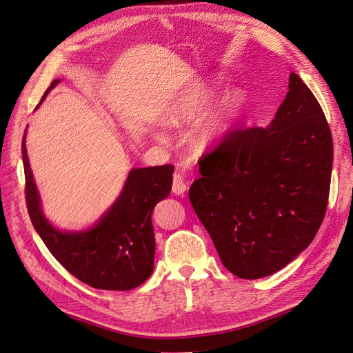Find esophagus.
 I'll list each match as a JSON object with an SVG mask.
<instances>
[{"instance_id": "34e87169", "label": "esophagus", "mask_w": 353, "mask_h": 353, "mask_svg": "<svg viewBox=\"0 0 353 353\" xmlns=\"http://www.w3.org/2000/svg\"><path fill=\"white\" fill-rule=\"evenodd\" d=\"M186 189H188V186L185 183L183 177H181V174H179V173L174 174V177H173V186H172L173 193H176V195H183V193L186 192Z\"/></svg>"}]
</instances>
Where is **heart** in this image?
Instances as JSON below:
<instances>
[{
    "mask_svg": "<svg viewBox=\"0 0 353 353\" xmlns=\"http://www.w3.org/2000/svg\"><path fill=\"white\" fill-rule=\"evenodd\" d=\"M214 98V90L211 88H201L193 90L192 94L185 95L183 98H180L176 104L170 108L168 111V121L173 124V126H180V124L185 123H193L199 120L210 105V102ZM239 114V101L234 98L225 99L223 102V105L217 111L210 123H207V126H203V129L199 133V139L203 143L212 142L215 139H219L221 134H224L227 130H229L233 123L236 121Z\"/></svg>",
    "mask_w": 353,
    "mask_h": 353,
    "instance_id": "obj_1",
    "label": "heart"
}]
</instances>
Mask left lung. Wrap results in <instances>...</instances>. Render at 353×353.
Wrapping results in <instances>:
<instances>
[{"mask_svg": "<svg viewBox=\"0 0 353 353\" xmlns=\"http://www.w3.org/2000/svg\"><path fill=\"white\" fill-rule=\"evenodd\" d=\"M198 163L189 199L234 276L274 274L314 241L328 205L333 138L296 73L267 129L232 128Z\"/></svg>", "mask_w": 353, "mask_h": 353, "instance_id": "8db88e82", "label": "left lung"}]
</instances>
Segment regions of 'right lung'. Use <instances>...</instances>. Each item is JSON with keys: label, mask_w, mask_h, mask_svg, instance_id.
I'll return each instance as SVG.
<instances>
[{"label": "right lung", "mask_w": 353, "mask_h": 353, "mask_svg": "<svg viewBox=\"0 0 353 353\" xmlns=\"http://www.w3.org/2000/svg\"><path fill=\"white\" fill-rule=\"evenodd\" d=\"M59 81H54L45 95ZM21 154L26 207L32 224L48 251L70 274L88 286L102 290H130L150 279L155 255L151 217L157 203L172 190L174 165L132 170L120 198L98 225L88 232L63 233L54 229L41 211L25 136Z\"/></svg>", "instance_id": "1"}]
</instances>
